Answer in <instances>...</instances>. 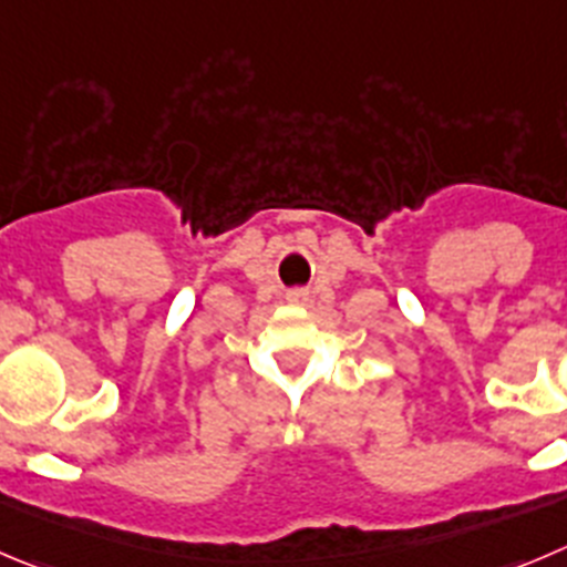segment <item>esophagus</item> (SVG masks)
<instances>
[{
	"mask_svg": "<svg viewBox=\"0 0 567 567\" xmlns=\"http://www.w3.org/2000/svg\"><path fill=\"white\" fill-rule=\"evenodd\" d=\"M287 298H289V303H303L306 292H303V289H292V292H289Z\"/></svg>",
	"mask_w": 567,
	"mask_h": 567,
	"instance_id": "esophagus-1",
	"label": "esophagus"
}]
</instances>
